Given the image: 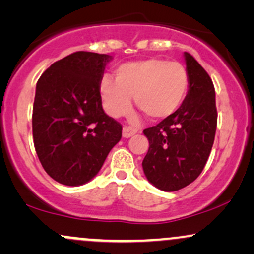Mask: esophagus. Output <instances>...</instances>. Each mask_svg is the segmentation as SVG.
Masks as SVG:
<instances>
[{
	"label": "esophagus",
	"instance_id": "obj_1",
	"mask_svg": "<svg viewBox=\"0 0 254 254\" xmlns=\"http://www.w3.org/2000/svg\"><path fill=\"white\" fill-rule=\"evenodd\" d=\"M136 132H137V130L133 129V127H123V137H124V138H129V137L135 135Z\"/></svg>",
	"mask_w": 254,
	"mask_h": 254
}]
</instances>
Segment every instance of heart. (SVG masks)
Here are the masks:
<instances>
[{
	"label": "heart",
	"mask_w": 254,
	"mask_h": 254,
	"mask_svg": "<svg viewBox=\"0 0 254 254\" xmlns=\"http://www.w3.org/2000/svg\"><path fill=\"white\" fill-rule=\"evenodd\" d=\"M189 88V75L178 62L148 58L125 63L116 70V81L105 75L99 82L104 109L112 117L127 115L131 97L148 117L165 119L182 105Z\"/></svg>",
	"instance_id": "1"
}]
</instances>
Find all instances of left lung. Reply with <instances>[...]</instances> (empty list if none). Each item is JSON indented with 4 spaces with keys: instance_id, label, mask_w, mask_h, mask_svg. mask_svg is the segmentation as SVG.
Here are the masks:
<instances>
[{
    "instance_id": "left-lung-1",
    "label": "left lung",
    "mask_w": 254,
    "mask_h": 254,
    "mask_svg": "<svg viewBox=\"0 0 254 254\" xmlns=\"http://www.w3.org/2000/svg\"><path fill=\"white\" fill-rule=\"evenodd\" d=\"M189 90L173 115L143 130L149 149L142 167L148 182L166 192L178 191L202 173L214 144L217 111L208 72L184 52Z\"/></svg>"
}]
</instances>
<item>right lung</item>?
I'll return each instance as SVG.
<instances>
[{
  "mask_svg": "<svg viewBox=\"0 0 254 254\" xmlns=\"http://www.w3.org/2000/svg\"><path fill=\"white\" fill-rule=\"evenodd\" d=\"M112 56L77 51L43 72L32 116L34 148L46 173L80 186L103 167L121 141L122 125L104 112L99 82Z\"/></svg>",
  "mask_w": 254,
  "mask_h": 254,
  "instance_id": "1",
  "label": "right lung"
}]
</instances>
